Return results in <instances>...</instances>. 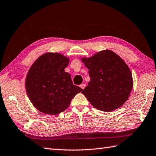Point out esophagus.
Instances as JSON below:
<instances>
[{"mask_svg": "<svg viewBox=\"0 0 156 156\" xmlns=\"http://www.w3.org/2000/svg\"><path fill=\"white\" fill-rule=\"evenodd\" d=\"M80 88H82V89H83L84 90V88H85V87H86V85L84 84H82L80 86Z\"/></svg>", "mask_w": 156, "mask_h": 156, "instance_id": "1", "label": "esophagus"}]
</instances>
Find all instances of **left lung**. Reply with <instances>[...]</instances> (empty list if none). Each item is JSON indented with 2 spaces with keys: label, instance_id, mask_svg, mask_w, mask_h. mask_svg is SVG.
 Here are the masks:
<instances>
[{
  "label": "left lung",
  "instance_id": "8db88e82",
  "mask_svg": "<svg viewBox=\"0 0 156 156\" xmlns=\"http://www.w3.org/2000/svg\"><path fill=\"white\" fill-rule=\"evenodd\" d=\"M81 60L89 70L90 81L82 93L94 108L112 112L128 100L133 88L132 72L125 62L110 50Z\"/></svg>",
  "mask_w": 156,
  "mask_h": 156
}]
</instances>
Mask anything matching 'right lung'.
I'll return each instance as SVG.
<instances>
[{
	"label": "right lung",
	"mask_w": 156,
	"mask_h": 156,
	"mask_svg": "<svg viewBox=\"0 0 156 156\" xmlns=\"http://www.w3.org/2000/svg\"><path fill=\"white\" fill-rule=\"evenodd\" d=\"M69 58L59 53L47 52L32 64L25 81L28 96L42 113L57 115L69 107L71 100L82 89L74 85L64 71Z\"/></svg>",
	"instance_id": "right-lung-1"
}]
</instances>
